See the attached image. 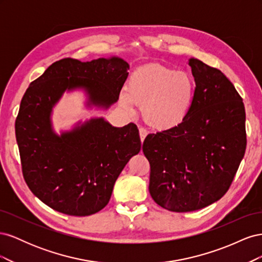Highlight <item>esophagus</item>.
I'll return each mask as SVG.
<instances>
[{"instance_id": "esophagus-1", "label": "esophagus", "mask_w": 262, "mask_h": 262, "mask_svg": "<svg viewBox=\"0 0 262 262\" xmlns=\"http://www.w3.org/2000/svg\"><path fill=\"white\" fill-rule=\"evenodd\" d=\"M139 133H140V139H141V142H143L144 141V139H145V137L147 136V131H146V129H144V128H139Z\"/></svg>"}]
</instances>
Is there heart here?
<instances>
[{
    "label": "heart",
    "mask_w": 262,
    "mask_h": 262,
    "mask_svg": "<svg viewBox=\"0 0 262 262\" xmlns=\"http://www.w3.org/2000/svg\"><path fill=\"white\" fill-rule=\"evenodd\" d=\"M192 77L158 63L137 69L120 96L122 106L133 112L136 104L143 105L146 123L158 130H167L185 120L194 98Z\"/></svg>",
    "instance_id": "b5f03b06"
}]
</instances>
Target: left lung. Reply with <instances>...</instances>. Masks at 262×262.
<instances>
[{
	"label": "left lung",
	"instance_id": "8db88e82",
	"mask_svg": "<svg viewBox=\"0 0 262 262\" xmlns=\"http://www.w3.org/2000/svg\"><path fill=\"white\" fill-rule=\"evenodd\" d=\"M195 92L185 120L149 133L143 153L148 190L160 207L191 212L220 200L231 187L247 145L243 98L219 69L188 60Z\"/></svg>",
	"mask_w": 262,
	"mask_h": 262
}]
</instances>
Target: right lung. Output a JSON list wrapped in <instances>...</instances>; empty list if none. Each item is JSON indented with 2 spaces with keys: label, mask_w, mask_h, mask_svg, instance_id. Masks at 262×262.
Masks as SVG:
<instances>
[{
  "label": "right lung",
  "mask_w": 262,
  "mask_h": 262,
  "mask_svg": "<svg viewBox=\"0 0 262 262\" xmlns=\"http://www.w3.org/2000/svg\"><path fill=\"white\" fill-rule=\"evenodd\" d=\"M129 64L119 57L81 62L59 60L30 83L15 121L21 171L28 188L51 209L73 216L104 209L115 182L130 158L140 152L137 124L115 128L92 119L55 136L50 114L66 90L84 87L92 102L109 107L119 98Z\"/></svg>",
  "instance_id": "1"
}]
</instances>
